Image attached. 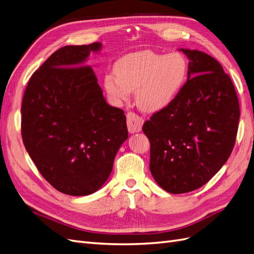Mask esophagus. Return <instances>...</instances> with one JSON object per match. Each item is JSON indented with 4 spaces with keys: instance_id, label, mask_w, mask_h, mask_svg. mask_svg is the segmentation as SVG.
<instances>
[{
    "instance_id": "esophagus-1",
    "label": "esophagus",
    "mask_w": 254,
    "mask_h": 254,
    "mask_svg": "<svg viewBox=\"0 0 254 254\" xmlns=\"http://www.w3.org/2000/svg\"><path fill=\"white\" fill-rule=\"evenodd\" d=\"M144 120L133 112L127 113V128L130 133L139 132L142 130Z\"/></svg>"
}]
</instances>
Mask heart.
I'll return each instance as SVG.
<instances>
[{
    "label": "heart",
    "mask_w": 254,
    "mask_h": 254,
    "mask_svg": "<svg viewBox=\"0 0 254 254\" xmlns=\"http://www.w3.org/2000/svg\"><path fill=\"white\" fill-rule=\"evenodd\" d=\"M189 64L182 54L142 51L129 54L105 76L104 87L115 104L127 102L135 91V102L145 112H159L178 97L187 82Z\"/></svg>",
    "instance_id": "b5f03b06"
}]
</instances>
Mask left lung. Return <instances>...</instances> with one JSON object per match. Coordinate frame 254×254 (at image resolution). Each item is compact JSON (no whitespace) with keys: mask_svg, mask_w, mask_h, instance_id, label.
<instances>
[{"mask_svg":"<svg viewBox=\"0 0 254 254\" xmlns=\"http://www.w3.org/2000/svg\"><path fill=\"white\" fill-rule=\"evenodd\" d=\"M180 51L190 60L188 80L178 97L143 126L150 173L171 194L201 188L224 166L241 115L232 80L218 61L197 50Z\"/></svg>","mask_w":254,"mask_h":254,"instance_id":"obj_1","label":"left lung"}]
</instances>
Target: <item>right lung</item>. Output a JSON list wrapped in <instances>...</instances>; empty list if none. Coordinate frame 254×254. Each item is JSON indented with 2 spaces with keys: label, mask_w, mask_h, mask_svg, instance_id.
Listing matches in <instances>:
<instances>
[{
  "label": "right lung",
  "mask_w": 254,
  "mask_h": 254,
  "mask_svg": "<svg viewBox=\"0 0 254 254\" xmlns=\"http://www.w3.org/2000/svg\"><path fill=\"white\" fill-rule=\"evenodd\" d=\"M102 43L66 45L30 77L23 96L22 139L43 178L61 193L87 196L101 189L128 139L124 111L106 103L86 65Z\"/></svg>",
  "instance_id": "right-lung-1"
}]
</instances>
